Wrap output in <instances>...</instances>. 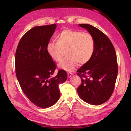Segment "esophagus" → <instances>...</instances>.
Segmentation results:
<instances>
[{
  "label": "esophagus",
  "mask_w": 131,
  "mask_h": 131,
  "mask_svg": "<svg viewBox=\"0 0 131 131\" xmlns=\"http://www.w3.org/2000/svg\"><path fill=\"white\" fill-rule=\"evenodd\" d=\"M72 75H73V73H70V72L68 73V77L69 78L72 77Z\"/></svg>",
  "instance_id": "34e87169"
}]
</instances>
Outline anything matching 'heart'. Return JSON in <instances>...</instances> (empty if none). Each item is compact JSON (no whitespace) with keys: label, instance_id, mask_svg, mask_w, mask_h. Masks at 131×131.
Returning a JSON list of instances; mask_svg holds the SVG:
<instances>
[{"label":"heart","instance_id":"b5f03b06","mask_svg":"<svg viewBox=\"0 0 131 131\" xmlns=\"http://www.w3.org/2000/svg\"><path fill=\"white\" fill-rule=\"evenodd\" d=\"M56 42L50 41L46 45V51L53 61L59 62V68L68 72L75 69L79 63L81 65L88 63L92 59L95 51V41L89 33L64 29L56 37Z\"/></svg>","mask_w":131,"mask_h":131}]
</instances>
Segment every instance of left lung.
Listing matches in <instances>:
<instances>
[{"instance_id": "left-lung-1", "label": "left lung", "mask_w": 131, "mask_h": 131, "mask_svg": "<svg viewBox=\"0 0 131 131\" xmlns=\"http://www.w3.org/2000/svg\"><path fill=\"white\" fill-rule=\"evenodd\" d=\"M88 30L95 41L92 59L77 70L81 84L77 89L79 97L91 105L104 103L112 96L118 73L115 48L110 39L97 28L88 24H79Z\"/></svg>"}]
</instances>
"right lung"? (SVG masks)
I'll list each match as a JSON object with an SVG mask.
<instances>
[{
    "instance_id": "add662e5",
    "label": "right lung",
    "mask_w": 131,
    "mask_h": 131,
    "mask_svg": "<svg viewBox=\"0 0 131 131\" xmlns=\"http://www.w3.org/2000/svg\"><path fill=\"white\" fill-rule=\"evenodd\" d=\"M56 25L35 27L19 40L15 54L16 75L22 90L34 105L41 108L52 106L58 101V84L66 81L67 72L58 70L46 51V45Z\"/></svg>"
}]
</instances>
